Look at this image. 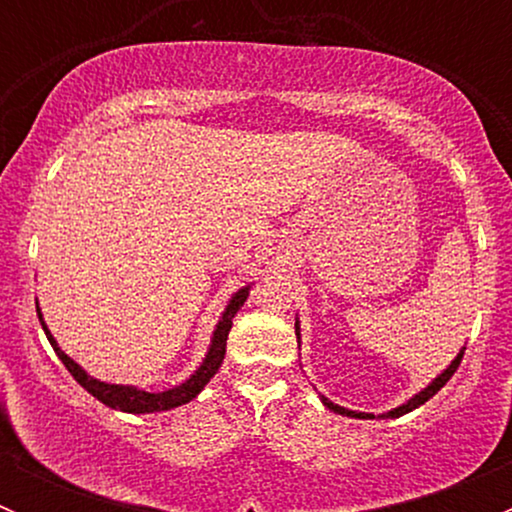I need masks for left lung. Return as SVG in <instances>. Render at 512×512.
I'll return each mask as SVG.
<instances>
[{
    "mask_svg": "<svg viewBox=\"0 0 512 512\" xmlns=\"http://www.w3.org/2000/svg\"><path fill=\"white\" fill-rule=\"evenodd\" d=\"M294 332H297V339H299V322H294ZM461 359H463V349H461V354H458L456 359L451 361V366H448V369H443V374H438L436 379H433L431 384L426 386V389L418 391L416 396H411V399L406 401V404L396 406V409L386 411V414H379V416H374V414H364V411H349V409H344V406H339V404H334V401H329L327 396H319V399H322V404L327 406L329 411H334V414L349 416V418H399V416L409 414V411L418 409V406H421V404H426V401L431 399V396H436L438 391H441L443 386H446V381L451 379L453 374H456V369H458V364H461Z\"/></svg>",
    "mask_w": 512,
    "mask_h": 512,
    "instance_id": "1",
    "label": "left lung"
}]
</instances>
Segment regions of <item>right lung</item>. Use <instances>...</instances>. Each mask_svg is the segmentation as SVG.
Listing matches in <instances>:
<instances>
[{"mask_svg": "<svg viewBox=\"0 0 512 512\" xmlns=\"http://www.w3.org/2000/svg\"><path fill=\"white\" fill-rule=\"evenodd\" d=\"M247 294H250V285L237 289V292L232 294V299L227 302L223 317H220L218 327H215L213 339H210L208 354H205L203 364H200L198 369L190 374V379H185L183 384L173 386V389H168V391H158V394H153V391H146V389H136V386L106 384V381H98V379H94V376H89L79 364H76L74 359H71L69 354L61 352V347L56 344V339L51 337L49 327H46L44 319H41L39 307H36V314H39L41 327H44L46 339H49V344L54 347L56 356L64 361V366L71 371V376H74V379L79 381V384L84 386L91 396H96L101 404L111 406V409L126 411V414H156V411H170V409H175V406H183V404H188V401H193L195 396L205 389V384H208V381L218 374L220 364H223V359H225L227 334H230L232 319H235V314L240 312V307L245 304Z\"/></svg>", "mask_w": 512, "mask_h": 512, "instance_id": "1", "label": "right lung"}]
</instances>
